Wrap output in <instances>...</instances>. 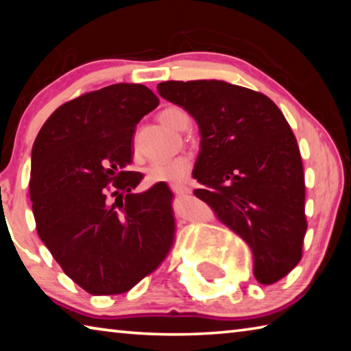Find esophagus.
Wrapping results in <instances>:
<instances>
[{
  "label": "esophagus",
  "mask_w": 351,
  "mask_h": 351,
  "mask_svg": "<svg viewBox=\"0 0 351 351\" xmlns=\"http://www.w3.org/2000/svg\"><path fill=\"white\" fill-rule=\"evenodd\" d=\"M171 190H173V193L176 195L190 193V189L187 186H184V184H175V186H171Z\"/></svg>",
  "instance_id": "esophagus-1"
}]
</instances>
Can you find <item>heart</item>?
Here are the masks:
<instances>
[{
  "label": "heart",
  "mask_w": 351,
  "mask_h": 351,
  "mask_svg": "<svg viewBox=\"0 0 351 351\" xmlns=\"http://www.w3.org/2000/svg\"><path fill=\"white\" fill-rule=\"evenodd\" d=\"M159 121H161L165 127L175 132H184L189 127L190 119L187 112L176 108V106H170L159 112ZM190 169H192V161L187 156H176L171 159H165V161H156L148 165L147 169V181L150 184H181L186 180Z\"/></svg>",
  "instance_id": "1"
}]
</instances>
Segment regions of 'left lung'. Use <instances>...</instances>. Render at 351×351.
Masks as SVG:
<instances>
[{"label": "left lung", "instance_id": "left-lung-1", "mask_svg": "<svg viewBox=\"0 0 351 351\" xmlns=\"http://www.w3.org/2000/svg\"><path fill=\"white\" fill-rule=\"evenodd\" d=\"M162 99L198 123L193 195L251 247L261 285L299 263L306 232L304 165L283 112L265 94L223 80L162 82Z\"/></svg>", "mask_w": 351, "mask_h": 351}]
</instances>
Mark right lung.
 <instances>
[{
	"label": "right lung",
	"instance_id": "add662e5",
	"mask_svg": "<svg viewBox=\"0 0 351 351\" xmlns=\"http://www.w3.org/2000/svg\"><path fill=\"white\" fill-rule=\"evenodd\" d=\"M158 105L147 86L116 83L58 106L34 142L37 232L64 274L93 295L132 289L173 245L167 184L133 193L142 175L128 170L136 125Z\"/></svg>",
	"mask_w": 351,
	"mask_h": 351
}]
</instances>
